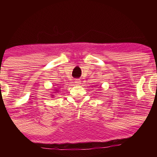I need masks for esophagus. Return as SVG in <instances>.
Listing matches in <instances>:
<instances>
[{"label": "esophagus", "mask_w": 157, "mask_h": 157, "mask_svg": "<svg viewBox=\"0 0 157 157\" xmlns=\"http://www.w3.org/2000/svg\"><path fill=\"white\" fill-rule=\"evenodd\" d=\"M81 81L78 80V79H76V81H75V83H76V84H78L79 83H80Z\"/></svg>", "instance_id": "obj_1"}]
</instances>
